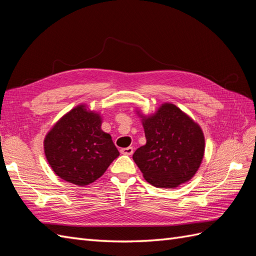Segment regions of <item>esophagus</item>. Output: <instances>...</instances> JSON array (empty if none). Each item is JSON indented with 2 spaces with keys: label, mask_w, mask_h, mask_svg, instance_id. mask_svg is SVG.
<instances>
[{
  "label": "esophagus",
  "mask_w": 256,
  "mask_h": 256,
  "mask_svg": "<svg viewBox=\"0 0 256 256\" xmlns=\"http://www.w3.org/2000/svg\"><path fill=\"white\" fill-rule=\"evenodd\" d=\"M120 152L122 154H126V156H130L133 152H134V149L133 147H126V148H122L120 150Z\"/></svg>",
  "instance_id": "1"
}]
</instances>
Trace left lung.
I'll list each match as a JSON object with an SVG mask.
<instances>
[{"instance_id": "obj_1", "label": "left lung", "mask_w": 256, "mask_h": 256, "mask_svg": "<svg viewBox=\"0 0 256 256\" xmlns=\"http://www.w3.org/2000/svg\"><path fill=\"white\" fill-rule=\"evenodd\" d=\"M142 116L147 142L133 154L144 178L158 188H175L194 178L204 156V135L190 116L163 104Z\"/></svg>"}]
</instances>
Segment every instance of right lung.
I'll return each mask as SVG.
<instances>
[{"label":"right lung","mask_w":256,"mask_h":256,"mask_svg":"<svg viewBox=\"0 0 256 256\" xmlns=\"http://www.w3.org/2000/svg\"><path fill=\"white\" fill-rule=\"evenodd\" d=\"M102 128L100 114L78 104L56 122L45 136L44 152L57 176L78 186L95 182L119 152Z\"/></svg>","instance_id":"1"}]
</instances>
